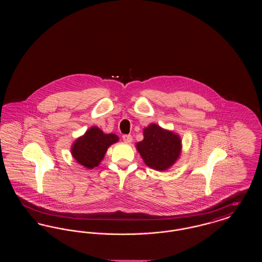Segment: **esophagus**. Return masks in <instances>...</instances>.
I'll use <instances>...</instances> for the list:
<instances>
[{"instance_id": "obj_1", "label": "esophagus", "mask_w": 262, "mask_h": 262, "mask_svg": "<svg viewBox=\"0 0 262 262\" xmlns=\"http://www.w3.org/2000/svg\"><path fill=\"white\" fill-rule=\"evenodd\" d=\"M123 140L125 141V143H130L133 141V137L130 135H125L123 136Z\"/></svg>"}]
</instances>
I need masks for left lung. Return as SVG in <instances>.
<instances>
[{
	"label": "left lung",
	"mask_w": 262,
	"mask_h": 262,
	"mask_svg": "<svg viewBox=\"0 0 262 262\" xmlns=\"http://www.w3.org/2000/svg\"><path fill=\"white\" fill-rule=\"evenodd\" d=\"M136 147L149 168L166 171L180 158L182 139L174 132L152 123L143 128V140L137 142Z\"/></svg>",
	"instance_id": "1"
}]
</instances>
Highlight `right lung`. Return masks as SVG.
Masks as SVG:
<instances>
[{"instance_id":"obj_1","label":"right lung","mask_w":262,"mask_h":262,"mask_svg":"<svg viewBox=\"0 0 262 262\" xmlns=\"http://www.w3.org/2000/svg\"><path fill=\"white\" fill-rule=\"evenodd\" d=\"M119 141L115 134H105L98 126L93 125L85 134L77 137L72 144L71 153L79 165L93 169L104 159L108 148Z\"/></svg>"}]
</instances>
